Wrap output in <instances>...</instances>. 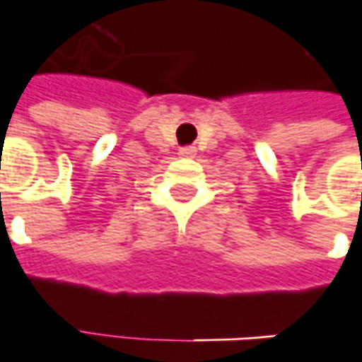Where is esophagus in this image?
<instances>
[{
	"instance_id": "esophagus-1",
	"label": "esophagus",
	"mask_w": 362,
	"mask_h": 362,
	"mask_svg": "<svg viewBox=\"0 0 362 362\" xmlns=\"http://www.w3.org/2000/svg\"><path fill=\"white\" fill-rule=\"evenodd\" d=\"M194 152H196L194 146H184V148H180V156H194Z\"/></svg>"
}]
</instances>
